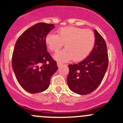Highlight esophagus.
I'll return each mask as SVG.
<instances>
[{
  "mask_svg": "<svg viewBox=\"0 0 123 123\" xmlns=\"http://www.w3.org/2000/svg\"><path fill=\"white\" fill-rule=\"evenodd\" d=\"M57 65H58V67H60L61 66H62V64L61 62H57Z\"/></svg>",
  "mask_w": 123,
  "mask_h": 123,
  "instance_id": "esophagus-1",
  "label": "esophagus"
}]
</instances>
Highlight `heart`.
I'll return each instance as SVG.
<instances>
[{
	"label": "heart",
	"mask_w": 123,
	"mask_h": 123,
	"mask_svg": "<svg viewBox=\"0 0 123 123\" xmlns=\"http://www.w3.org/2000/svg\"><path fill=\"white\" fill-rule=\"evenodd\" d=\"M45 43L48 49L52 52L59 50L64 44L65 49L54 55L55 60L67 62L73 59L74 61H80L92 50L95 36L90 30L70 26L59 28L57 34L48 33Z\"/></svg>",
	"instance_id": "b5f03b06"
}]
</instances>
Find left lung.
Masks as SVG:
<instances>
[{"label":"left lung","instance_id":"left-lung-1","mask_svg":"<svg viewBox=\"0 0 123 123\" xmlns=\"http://www.w3.org/2000/svg\"><path fill=\"white\" fill-rule=\"evenodd\" d=\"M95 43L89 55L77 64L68 65L67 83L71 91L87 95L99 86L108 65L107 46L105 40L94 30Z\"/></svg>","mask_w":123,"mask_h":123}]
</instances>
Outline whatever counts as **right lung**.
<instances>
[{"mask_svg": "<svg viewBox=\"0 0 123 123\" xmlns=\"http://www.w3.org/2000/svg\"><path fill=\"white\" fill-rule=\"evenodd\" d=\"M54 27L52 24H36L25 31L15 45L12 68L21 86L31 93L46 90L58 69L45 43L46 36Z\"/></svg>", "mask_w": 123, "mask_h": 123, "instance_id": "add662e5", "label": "right lung"}]
</instances>
